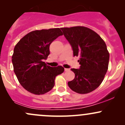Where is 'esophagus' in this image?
Returning a JSON list of instances; mask_svg holds the SVG:
<instances>
[{
	"label": "esophagus",
	"instance_id": "obj_1",
	"mask_svg": "<svg viewBox=\"0 0 125 125\" xmlns=\"http://www.w3.org/2000/svg\"><path fill=\"white\" fill-rule=\"evenodd\" d=\"M69 69H67V68H64V71L65 72H67V71H69Z\"/></svg>",
	"mask_w": 125,
	"mask_h": 125
}]
</instances>
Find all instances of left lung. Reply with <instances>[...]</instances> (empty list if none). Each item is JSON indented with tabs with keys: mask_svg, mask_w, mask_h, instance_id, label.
Masks as SVG:
<instances>
[{
	"mask_svg": "<svg viewBox=\"0 0 125 125\" xmlns=\"http://www.w3.org/2000/svg\"><path fill=\"white\" fill-rule=\"evenodd\" d=\"M72 48L73 55L79 56V69H71L75 77L68 82L73 91L85 94L95 90L102 82L108 69L109 53L98 34L83 26L61 28Z\"/></svg>",
	"mask_w": 125,
	"mask_h": 125,
	"instance_id": "8db88e82",
	"label": "left lung"
}]
</instances>
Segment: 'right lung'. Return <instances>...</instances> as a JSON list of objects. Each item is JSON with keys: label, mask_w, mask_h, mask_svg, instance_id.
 <instances>
[{"label": "right lung", "mask_w": 125, "mask_h": 125, "mask_svg": "<svg viewBox=\"0 0 125 125\" xmlns=\"http://www.w3.org/2000/svg\"><path fill=\"white\" fill-rule=\"evenodd\" d=\"M63 35L59 28L35 31L20 40L14 48L12 61L20 84L35 94L48 92L54 85V79L62 73L61 66L52 67L43 61L50 54L53 41Z\"/></svg>", "instance_id": "right-lung-1"}]
</instances>
